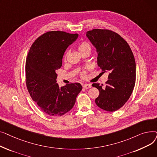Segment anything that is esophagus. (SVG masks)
Masks as SVG:
<instances>
[{
	"label": "esophagus",
	"mask_w": 157,
	"mask_h": 157,
	"mask_svg": "<svg viewBox=\"0 0 157 157\" xmlns=\"http://www.w3.org/2000/svg\"><path fill=\"white\" fill-rule=\"evenodd\" d=\"M83 87L85 88V89H88V88H90L92 87V85L90 84H85L83 85Z\"/></svg>",
	"instance_id": "obj_1"
}]
</instances>
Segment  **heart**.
<instances>
[{"mask_svg": "<svg viewBox=\"0 0 157 157\" xmlns=\"http://www.w3.org/2000/svg\"><path fill=\"white\" fill-rule=\"evenodd\" d=\"M78 50L79 52V53H83L84 52H90L91 51V46H90V44L87 43V42H85V41H84V42H82L79 46H78ZM85 76V72H82L81 73V77L84 78Z\"/></svg>", "mask_w": 157, "mask_h": 157, "instance_id": "heart-1", "label": "heart"}]
</instances>
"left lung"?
<instances>
[{
	"label": "left lung",
	"instance_id": "left-lung-1",
	"mask_svg": "<svg viewBox=\"0 0 157 157\" xmlns=\"http://www.w3.org/2000/svg\"><path fill=\"white\" fill-rule=\"evenodd\" d=\"M86 36L96 48L97 64L109 72L105 86L93 83L99 91L95 99L98 107L107 111L119 109L128 100L135 86L136 66L132 52L117 33L106 29H93Z\"/></svg>",
	"mask_w": 157,
	"mask_h": 157
}]
</instances>
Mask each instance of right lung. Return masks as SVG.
<instances>
[{
	"label": "right lung",
	"mask_w": 157,
	"mask_h": 157,
	"mask_svg": "<svg viewBox=\"0 0 157 157\" xmlns=\"http://www.w3.org/2000/svg\"><path fill=\"white\" fill-rule=\"evenodd\" d=\"M78 37V34L51 31L32 44L26 63V85L32 100L46 114L62 116L74 105L82 86L79 83L60 87L56 71L62 65L63 54Z\"/></svg>",
	"instance_id": "1"
}]
</instances>
